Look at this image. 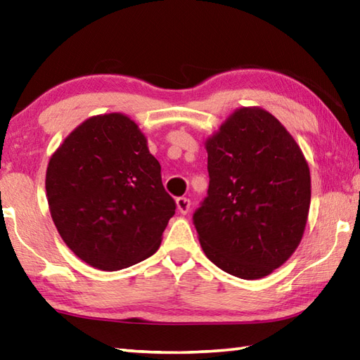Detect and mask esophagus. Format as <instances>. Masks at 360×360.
<instances>
[{"instance_id": "34e87169", "label": "esophagus", "mask_w": 360, "mask_h": 360, "mask_svg": "<svg viewBox=\"0 0 360 360\" xmlns=\"http://www.w3.org/2000/svg\"><path fill=\"white\" fill-rule=\"evenodd\" d=\"M176 208H178V211L181 212V214H186V212L188 211V208H191V200L186 198V197L176 198Z\"/></svg>"}]
</instances>
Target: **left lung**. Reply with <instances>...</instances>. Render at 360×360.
<instances>
[{
    "instance_id": "left-lung-1",
    "label": "left lung",
    "mask_w": 360,
    "mask_h": 360,
    "mask_svg": "<svg viewBox=\"0 0 360 360\" xmlns=\"http://www.w3.org/2000/svg\"><path fill=\"white\" fill-rule=\"evenodd\" d=\"M210 188L193 224L212 264L260 279L295 252L307 227L311 176L300 146L260 106L238 108L205 141Z\"/></svg>"
}]
</instances>
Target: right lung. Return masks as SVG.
I'll return each mask as SVG.
<instances>
[{
  "mask_svg": "<svg viewBox=\"0 0 360 360\" xmlns=\"http://www.w3.org/2000/svg\"><path fill=\"white\" fill-rule=\"evenodd\" d=\"M46 193L65 245L103 271L150 257L176 210L148 138L122 112L92 115L63 139L49 160Z\"/></svg>",
  "mask_w": 360,
  "mask_h": 360,
  "instance_id": "add662e5",
  "label": "right lung"
}]
</instances>
